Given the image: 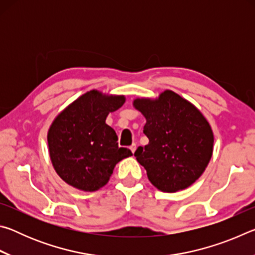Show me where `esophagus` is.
<instances>
[{
	"mask_svg": "<svg viewBox=\"0 0 255 255\" xmlns=\"http://www.w3.org/2000/svg\"><path fill=\"white\" fill-rule=\"evenodd\" d=\"M136 147H137V145H136V143H133V144H131V146L129 148H130V150L132 153H135V150H136Z\"/></svg>",
	"mask_w": 255,
	"mask_h": 255,
	"instance_id": "1",
	"label": "esophagus"
}]
</instances>
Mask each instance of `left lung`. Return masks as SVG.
Here are the masks:
<instances>
[{"label": "left lung", "mask_w": 255, "mask_h": 255, "mask_svg": "<svg viewBox=\"0 0 255 255\" xmlns=\"http://www.w3.org/2000/svg\"><path fill=\"white\" fill-rule=\"evenodd\" d=\"M133 106L145 116L143 132L148 144L135 156L157 189L173 192L191 185L213 155L214 135L195 106L172 91L157 100L137 99Z\"/></svg>", "instance_id": "1"}]
</instances>
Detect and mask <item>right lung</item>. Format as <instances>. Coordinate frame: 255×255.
<instances>
[{
  "instance_id": "right-lung-1",
  "label": "right lung",
  "mask_w": 255,
  "mask_h": 255,
  "mask_svg": "<svg viewBox=\"0 0 255 255\" xmlns=\"http://www.w3.org/2000/svg\"><path fill=\"white\" fill-rule=\"evenodd\" d=\"M124 97L90 91L68 106L51 124L48 146L57 174L72 187L96 191L107 184L114 169L130 149L119 147L118 136L106 124L109 112L124 105Z\"/></svg>"
}]
</instances>
